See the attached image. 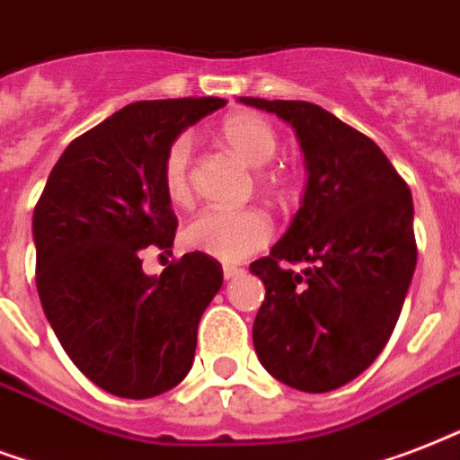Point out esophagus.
I'll return each mask as SVG.
<instances>
[{
	"instance_id": "34e87169",
	"label": "esophagus",
	"mask_w": 460,
	"mask_h": 460,
	"mask_svg": "<svg viewBox=\"0 0 460 460\" xmlns=\"http://www.w3.org/2000/svg\"><path fill=\"white\" fill-rule=\"evenodd\" d=\"M223 276H226L227 280L237 279V276H242V269L240 266H230V263H226V266H223Z\"/></svg>"
}]
</instances>
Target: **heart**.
<instances>
[{
    "label": "heart",
    "mask_w": 460,
    "mask_h": 460,
    "mask_svg": "<svg viewBox=\"0 0 460 460\" xmlns=\"http://www.w3.org/2000/svg\"><path fill=\"white\" fill-rule=\"evenodd\" d=\"M218 138L249 167H266L279 151V137L273 127L254 112H234L226 117L218 127ZM259 181L270 194L283 187V177L276 172H263ZM160 184L172 206L191 204V138L187 134L172 138V144L165 148L160 163ZM269 240L270 223L256 208H208L184 227L187 247L230 263L247 259Z\"/></svg>",
    "instance_id": "heart-1"
}]
</instances>
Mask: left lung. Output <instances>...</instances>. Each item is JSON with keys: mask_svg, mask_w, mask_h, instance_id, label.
<instances>
[{"mask_svg": "<svg viewBox=\"0 0 460 460\" xmlns=\"http://www.w3.org/2000/svg\"><path fill=\"white\" fill-rule=\"evenodd\" d=\"M293 124L307 184L300 211L249 270L266 286L254 350L270 376L323 394L389 343L418 261L412 197L384 151L314 102L240 98ZM307 261L302 274L288 262Z\"/></svg>", "mask_w": 460, "mask_h": 460, "instance_id": "left-lung-1", "label": "left lung"}]
</instances>
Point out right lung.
<instances>
[{
  "label": "right lung",
  "mask_w": 460,
  "mask_h": 460,
  "mask_svg": "<svg viewBox=\"0 0 460 460\" xmlns=\"http://www.w3.org/2000/svg\"><path fill=\"white\" fill-rule=\"evenodd\" d=\"M223 98L131 102L74 138L33 213L35 286L64 352L95 386L153 398L187 376L204 309L223 286L190 252L146 276L141 252H170L177 216L160 184L165 148Z\"/></svg>",
  "instance_id": "right-lung-1"
}]
</instances>
